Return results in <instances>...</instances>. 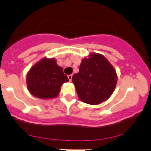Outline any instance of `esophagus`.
I'll return each instance as SVG.
<instances>
[{"instance_id": "esophagus-1", "label": "esophagus", "mask_w": 151, "mask_h": 151, "mask_svg": "<svg viewBox=\"0 0 151 151\" xmlns=\"http://www.w3.org/2000/svg\"><path fill=\"white\" fill-rule=\"evenodd\" d=\"M68 80H69V81L71 82V80H72V75H71V74H70V75H68Z\"/></svg>"}]
</instances>
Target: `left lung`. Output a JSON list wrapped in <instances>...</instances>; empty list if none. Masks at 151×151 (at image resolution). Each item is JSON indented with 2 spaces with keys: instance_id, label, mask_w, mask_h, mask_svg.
<instances>
[{
  "instance_id": "obj_1",
  "label": "left lung",
  "mask_w": 151,
  "mask_h": 151,
  "mask_svg": "<svg viewBox=\"0 0 151 151\" xmlns=\"http://www.w3.org/2000/svg\"><path fill=\"white\" fill-rule=\"evenodd\" d=\"M118 80L116 71L103 55L93 52L82 60L72 83L79 99L88 104L106 101L115 91Z\"/></svg>"
}]
</instances>
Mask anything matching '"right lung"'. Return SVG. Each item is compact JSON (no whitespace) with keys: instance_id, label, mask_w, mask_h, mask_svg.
<instances>
[{"instance_id":"1","label":"right lung","mask_w":151,"mask_h":151,"mask_svg":"<svg viewBox=\"0 0 151 151\" xmlns=\"http://www.w3.org/2000/svg\"><path fill=\"white\" fill-rule=\"evenodd\" d=\"M67 82L68 79L63 68L57 64L54 58L41 59L30 68L26 77L29 92L33 96L45 100L56 98L62 85Z\"/></svg>"}]
</instances>
